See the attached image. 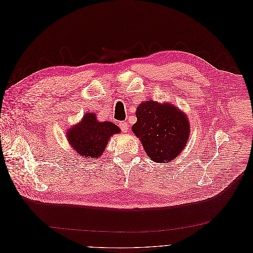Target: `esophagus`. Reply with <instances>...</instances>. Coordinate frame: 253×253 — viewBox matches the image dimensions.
<instances>
[{
	"label": "esophagus",
	"mask_w": 253,
	"mask_h": 253,
	"mask_svg": "<svg viewBox=\"0 0 253 253\" xmlns=\"http://www.w3.org/2000/svg\"><path fill=\"white\" fill-rule=\"evenodd\" d=\"M120 127H121V129L124 132H126L128 130V126H127V124L126 122H121L120 123Z\"/></svg>",
	"instance_id": "34e87169"
}]
</instances>
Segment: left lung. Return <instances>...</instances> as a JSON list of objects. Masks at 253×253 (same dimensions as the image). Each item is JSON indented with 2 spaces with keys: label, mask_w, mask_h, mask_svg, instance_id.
<instances>
[{
  "label": "left lung",
  "mask_w": 253,
  "mask_h": 253,
  "mask_svg": "<svg viewBox=\"0 0 253 253\" xmlns=\"http://www.w3.org/2000/svg\"><path fill=\"white\" fill-rule=\"evenodd\" d=\"M137 123L131 130L153 161L169 163L185 148L190 136L189 121L169 103L147 100L138 106Z\"/></svg>",
  "instance_id": "obj_1"
}]
</instances>
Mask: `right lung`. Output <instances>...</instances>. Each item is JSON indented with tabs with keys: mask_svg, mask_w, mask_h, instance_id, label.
<instances>
[{
	"mask_svg": "<svg viewBox=\"0 0 253 253\" xmlns=\"http://www.w3.org/2000/svg\"><path fill=\"white\" fill-rule=\"evenodd\" d=\"M121 132L111 122L100 123L95 113H85L80 124L67 130V140L74 151L84 158L94 160L102 155L109 139Z\"/></svg>",
	"mask_w": 253,
	"mask_h": 253,
	"instance_id": "obj_1",
	"label": "right lung"
}]
</instances>
